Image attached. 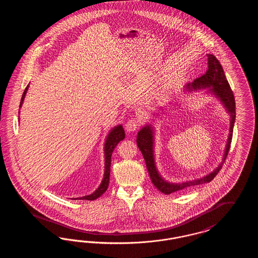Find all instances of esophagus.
<instances>
[{
	"label": "esophagus",
	"instance_id": "esophagus-1",
	"mask_svg": "<svg viewBox=\"0 0 258 258\" xmlns=\"http://www.w3.org/2000/svg\"><path fill=\"white\" fill-rule=\"evenodd\" d=\"M139 126V120L137 118H132L127 120V122L124 124V128L127 133H134Z\"/></svg>",
	"mask_w": 258,
	"mask_h": 258
}]
</instances>
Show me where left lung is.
Masks as SVG:
<instances>
[{
	"instance_id": "1",
	"label": "left lung",
	"mask_w": 258,
	"mask_h": 258,
	"mask_svg": "<svg viewBox=\"0 0 258 258\" xmlns=\"http://www.w3.org/2000/svg\"><path fill=\"white\" fill-rule=\"evenodd\" d=\"M197 88H211L210 91L214 93L218 98H220L221 102L224 104L226 110L229 112L230 114V134L227 139V144L225 148V154L223 157V161L226 160V157L228 155L229 149H230V144L232 141V135H233L234 123H235V118H236V112H235V98H234L233 92L230 88V85L225 77L224 72L222 70L221 62L219 60L214 56V55H208V70L206 74H203L202 76L197 78L192 84H187L186 89L192 90ZM137 146L139 150L141 151L143 158L146 162L149 175L151 178L152 183L154 185L160 190L162 194L165 195H170L173 192H177L179 190H183L184 188L190 187V186H196L198 184H206L211 182L217 174L220 172L222 166V163L220 164L215 171L212 172L209 174L208 176L203 177L202 179H198L195 181H189L185 182L182 184H171L165 182L161 177H160L159 172L156 168L155 164V160H154V150H153V131L150 125H146L143 127L137 135Z\"/></svg>"
}]
</instances>
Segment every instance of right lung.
Listing matches in <instances>:
<instances>
[{
  "label": "right lung",
  "mask_w": 258,
  "mask_h": 258,
  "mask_svg": "<svg viewBox=\"0 0 258 258\" xmlns=\"http://www.w3.org/2000/svg\"><path fill=\"white\" fill-rule=\"evenodd\" d=\"M28 87H26L24 93L22 95V98L20 101V107L23 103L24 100L25 95L27 93ZM124 139V131H123V126L122 125H118L116 127H114L110 132V134L108 135L105 145H104V154H105V171H104V176H103V180L101 182L100 185L98 186V189L90 195V196H86V197H80L79 199H85V200H95L98 197H101L107 189L108 184H109V176H110V165H111V156L112 153L114 151L115 147L118 145V143L120 141H122Z\"/></svg>",
  "instance_id": "right-lung-1"
}]
</instances>
